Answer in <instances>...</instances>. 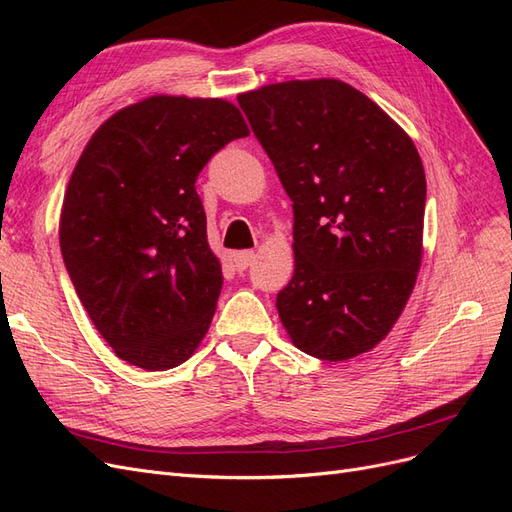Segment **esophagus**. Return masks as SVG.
<instances>
[{
  "mask_svg": "<svg viewBox=\"0 0 512 512\" xmlns=\"http://www.w3.org/2000/svg\"><path fill=\"white\" fill-rule=\"evenodd\" d=\"M254 258H256V254L250 252V250H243V252L232 254V262H235V269H237V271H245L247 267L252 265Z\"/></svg>",
  "mask_w": 512,
  "mask_h": 512,
  "instance_id": "34e87169",
  "label": "esophagus"
}]
</instances>
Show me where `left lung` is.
Segmentation results:
<instances>
[{
    "label": "left lung",
    "mask_w": 512,
    "mask_h": 512,
    "mask_svg": "<svg viewBox=\"0 0 512 512\" xmlns=\"http://www.w3.org/2000/svg\"><path fill=\"white\" fill-rule=\"evenodd\" d=\"M294 211V273L277 312L322 361L374 348L404 312L421 267L427 183L410 136L335 79L239 96Z\"/></svg>",
    "instance_id": "left-lung-1"
}]
</instances>
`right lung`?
Masks as SVG:
<instances>
[{"label": "right lung", "instance_id": "1", "mask_svg": "<svg viewBox=\"0 0 512 512\" xmlns=\"http://www.w3.org/2000/svg\"><path fill=\"white\" fill-rule=\"evenodd\" d=\"M250 134L226 100L153 96L91 136L68 183L61 256L119 359L147 371L188 361L222 290L196 179Z\"/></svg>", "mask_w": 512, "mask_h": 512}]
</instances>
